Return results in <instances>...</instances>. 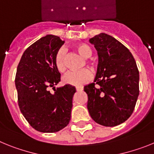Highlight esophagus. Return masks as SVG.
<instances>
[{"mask_svg": "<svg viewBox=\"0 0 154 154\" xmlns=\"http://www.w3.org/2000/svg\"><path fill=\"white\" fill-rule=\"evenodd\" d=\"M76 89H77V91H83V87H81V86H79V87H76Z\"/></svg>", "mask_w": 154, "mask_h": 154, "instance_id": "1", "label": "esophagus"}]
</instances>
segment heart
I'll return each instance as SVG.
<instances>
[{
    "label": "heart",
    "mask_w": 154,
    "mask_h": 154,
    "mask_svg": "<svg viewBox=\"0 0 154 154\" xmlns=\"http://www.w3.org/2000/svg\"><path fill=\"white\" fill-rule=\"evenodd\" d=\"M76 51L84 58H90L92 55V50L91 47L86 43H78L74 45ZM65 55L66 50L63 48H61L57 51L55 55L54 63L57 70L61 73H63L66 70V63H65ZM91 78V73L88 69H81L79 71H69L66 73L63 77V81L64 84L73 85V86H80Z\"/></svg>",
    "instance_id": "b5f03b06"
}]
</instances>
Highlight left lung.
I'll return each mask as SVG.
<instances>
[{
    "instance_id": "1",
    "label": "left lung",
    "mask_w": 154,
    "mask_h": 154,
    "mask_svg": "<svg viewBox=\"0 0 154 154\" xmlns=\"http://www.w3.org/2000/svg\"><path fill=\"white\" fill-rule=\"evenodd\" d=\"M89 42L98 56L93 83L85 85L88 109L94 121L116 126L126 121L138 98L140 74L133 55L114 37L100 33Z\"/></svg>"
}]
</instances>
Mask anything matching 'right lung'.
<instances>
[{"instance_id":"add662e5","label":"right lung","mask_w":154,"mask_h":154,"mask_svg":"<svg viewBox=\"0 0 154 154\" xmlns=\"http://www.w3.org/2000/svg\"><path fill=\"white\" fill-rule=\"evenodd\" d=\"M64 41L53 35L42 37L21 56L15 87L21 113L32 126L42 133H56L69 123L75 87L69 85L47 90L60 81L54 63L55 55Z\"/></svg>"}]
</instances>
